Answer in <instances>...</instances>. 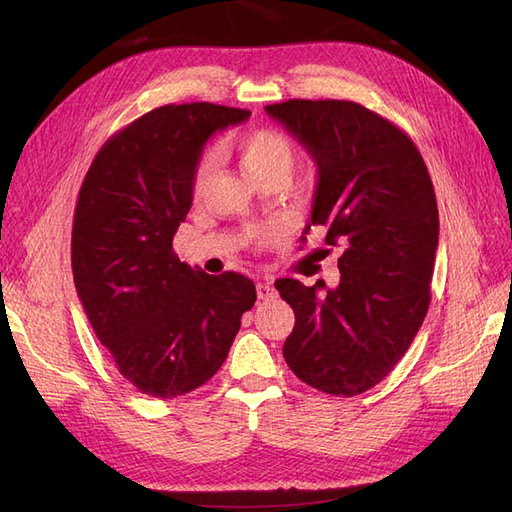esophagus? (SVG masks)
<instances>
[{
    "label": "esophagus",
    "instance_id": "1",
    "mask_svg": "<svg viewBox=\"0 0 512 512\" xmlns=\"http://www.w3.org/2000/svg\"><path fill=\"white\" fill-rule=\"evenodd\" d=\"M256 292H258V299H262V301H269V299H275V288H273V284L269 282V280H265V282H258L256 284Z\"/></svg>",
    "mask_w": 512,
    "mask_h": 512
}]
</instances>
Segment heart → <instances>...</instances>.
Segmentation results:
<instances>
[{
  "label": "heart",
  "mask_w": 512,
  "mask_h": 512,
  "mask_svg": "<svg viewBox=\"0 0 512 512\" xmlns=\"http://www.w3.org/2000/svg\"><path fill=\"white\" fill-rule=\"evenodd\" d=\"M241 164L254 181L267 183L271 179H288L292 166L297 162V147L292 138L275 128H258L241 136L239 141ZM213 175V158L203 156L194 170L192 177V194L200 196L211 181ZM258 241L271 237V232H258Z\"/></svg>",
  "instance_id": "b5f03b06"
}]
</instances>
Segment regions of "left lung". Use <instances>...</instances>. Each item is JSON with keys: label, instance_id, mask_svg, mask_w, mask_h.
<instances>
[{"label": "left lung", "instance_id": "1", "mask_svg": "<svg viewBox=\"0 0 512 512\" xmlns=\"http://www.w3.org/2000/svg\"><path fill=\"white\" fill-rule=\"evenodd\" d=\"M265 111L318 164L309 226L342 247L339 286L275 282L294 312L284 359L314 389L352 397L399 363L425 320L438 250V203L412 138L350 100H286ZM331 252V250H324Z\"/></svg>", "mask_w": 512, "mask_h": 512}]
</instances>
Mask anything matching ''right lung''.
Wrapping results in <instances>:
<instances>
[{
  "label": "right lung",
  "instance_id": "add662e5",
  "mask_svg": "<svg viewBox=\"0 0 512 512\" xmlns=\"http://www.w3.org/2000/svg\"><path fill=\"white\" fill-rule=\"evenodd\" d=\"M247 117L211 102L153 108L108 138L83 179L74 286L119 374L145 395L173 399L213 378L256 303L250 277L194 271L173 250L203 145Z\"/></svg>",
  "mask_w": 512,
  "mask_h": 512
}]
</instances>
